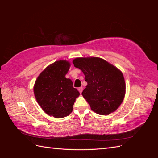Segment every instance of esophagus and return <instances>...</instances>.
<instances>
[{
    "label": "esophagus",
    "mask_w": 158,
    "mask_h": 158,
    "mask_svg": "<svg viewBox=\"0 0 158 158\" xmlns=\"http://www.w3.org/2000/svg\"><path fill=\"white\" fill-rule=\"evenodd\" d=\"M78 90L79 91V92L81 94V93L82 92V91H83V88L82 87H80V88H78Z\"/></svg>",
    "instance_id": "obj_1"
}]
</instances>
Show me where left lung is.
<instances>
[{"label": "left lung", "instance_id": "left-lung-1", "mask_svg": "<svg viewBox=\"0 0 158 158\" xmlns=\"http://www.w3.org/2000/svg\"><path fill=\"white\" fill-rule=\"evenodd\" d=\"M73 63L85 76L88 85L82 95L91 109L101 115H108L115 111L126 92L122 72L99 57H78Z\"/></svg>", "mask_w": 158, "mask_h": 158}]
</instances>
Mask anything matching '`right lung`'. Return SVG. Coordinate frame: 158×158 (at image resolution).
<instances>
[{"label":"right lung","mask_w":158,"mask_h":158,"mask_svg":"<svg viewBox=\"0 0 158 158\" xmlns=\"http://www.w3.org/2000/svg\"><path fill=\"white\" fill-rule=\"evenodd\" d=\"M70 62L59 60L51 64L38 76L33 86L36 101L44 111L55 118L69 115L80 93L73 83L65 77Z\"/></svg>","instance_id":"1"}]
</instances>
